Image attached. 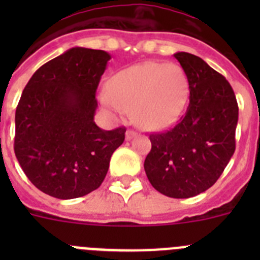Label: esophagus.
<instances>
[{
  "label": "esophagus",
  "instance_id": "obj_1",
  "mask_svg": "<svg viewBox=\"0 0 260 260\" xmlns=\"http://www.w3.org/2000/svg\"><path fill=\"white\" fill-rule=\"evenodd\" d=\"M135 135H137V133L133 132V130H127V132H126V139H127V141H130V139H133Z\"/></svg>",
  "mask_w": 260,
  "mask_h": 260
}]
</instances>
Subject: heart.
<instances>
[{
	"instance_id": "1",
	"label": "heart",
	"mask_w": 260,
	"mask_h": 260,
	"mask_svg": "<svg viewBox=\"0 0 260 260\" xmlns=\"http://www.w3.org/2000/svg\"><path fill=\"white\" fill-rule=\"evenodd\" d=\"M187 93V77L181 66L148 61L117 73L109 89L99 95V102L113 116L133 112L139 127L156 130L176 122Z\"/></svg>"
}]
</instances>
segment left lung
I'll use <instances>...</instances> for the list:
<instances>
[{
	"mask_svg": "<svg viewBox=\"0 0 260 260\" xmlns=\"http://www.w3.org/2000/svg\"><path fill=\"white\" fill-rule=\"evenodd\" d=\"M185 71L190 103L176 126L150 135L144 171L151 185L171 198L210 189L236 150L238 105L229 82L191 53L174 54Z\"/></svg>",
	"mask_w": 260,
	"mask_h": 260,
	"instance_id": "8db88e82",
	"label": "left lung"
}]
</instances>
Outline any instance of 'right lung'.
I'll return each mask as SVG.
<instances>
[{"instance_id": "add662e5", "label": "right lung", "mask_w": 260, "mask_h": 260, "mask_svg": "<svg viewBox=\"0 0 260 260\" xmlns=\"http://www.w3.org/2000/svg\"><path fill=\"white\" fill-rule=\"evenodd\" d=\"M109 53L75 47L44 63L23 89L15 112L14 151L23 172L45 194L74 199L102 185L125 127L93 121L96 89Z\"/></svg>"}]
</instances>
